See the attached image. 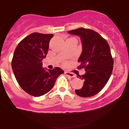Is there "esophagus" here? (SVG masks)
Returning <instances> with one entry per match:
<instances>
[{
    "label": "esophagus",
    "instance_id": "esophagus-1",
    "mask_svg": "<svg viewBox=\"0 0 129 129\" xmlns=\"http://www.w3.org/2000/svg\"><path fill=\"white\" fill-rule=\"evenodd\" d=\"M65 74H66L67 76H69V77H70V78H75V75H74L73 73H70V72H65Z\"/></svg>",
    "mask_w": 129,
    "mask_h": 129
}]
</instances>
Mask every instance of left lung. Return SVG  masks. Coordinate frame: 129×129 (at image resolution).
Here are the masks:
<instances>
[{"instance_id": "obj_1", "label": "left lung", "mask_w": 129, "mask_h": 129, "mask_svg": "<svg viewBox=\"0 0 129 129\" xmlns=\"http://www.w3.org/2000/svg\"><path fill=\"white\" fill-rule=\"evenodd\" d=\"M68 32L81 37L82 44L78 69H85V73L79 76L84 82L83 87L75 90V93L81 97L93 96L104 87L113 71L110 47L104 38L92 29L79 28Z\"/></svg>"}]
</instances>
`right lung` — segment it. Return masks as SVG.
Masks as SVG:
<instances>
[{"mask_svg": "<svg viewBox=\"0 0 129 129\" xmlns=\"http://www.w3.org/2000/svg\"><path fill=\"white\" fill-rule=\"evenodd\" d=\"M53 37V34H30L19 43L13 54L11 66L16 79L22 89L33 96L48 93L64 72L59 67L47 72L42 66Z\"/></svg>", "mask_w": 129, "mask_h": 129, "instance_id": "1", "label": "right lung"}]
</instances>
